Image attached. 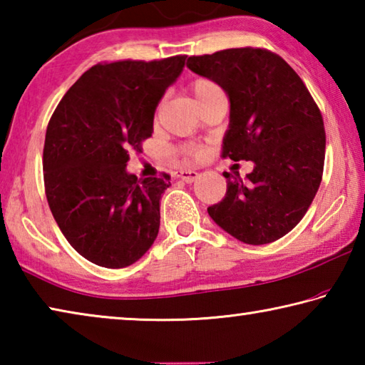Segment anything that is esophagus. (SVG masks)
I'll return each mask as SVG.
<instances>
[{
	"label": "esophagus",
	"instance_id": "34e87169",
	"mask_svg": "<svg viewBox=\"0 0 365 365\" xmlns=\"http://www.w3.org/2000/svg\"><path fill=\"white\" fill-rule=\"evenodd\" d=\"M174 177L180 178V180L187 182V183H193L197 177H200V174H197L196 170H188V169H183V170H177L174 172Z\"/></svg>",
	"mask_w": 365,
	"mask_h": 365
}]
</instances>
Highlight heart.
Listing matches in <instances>:
<instances>
[{"label":"heart","mask_w":365,"mask_h":365,"mask_svg":"<svg viewBox=\"0 0 365 365\" xmlns=\"http://www.w3.org/2000/svg\"><path fill=\"white\" fill-rule=\"evenodd\" d=\"M191 91H193V96L196 103L205 100L209 95L215 93V91H220L219 85L212 82V80H209L206 77H197L195 78L193 82L190 85ZM180 153L183 154L185 158H191V159H200L202 154H205V148L200 146V145H188V146H183Z\"/></svg>","instance_id":"obj_1"}]
</instances>
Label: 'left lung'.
I'll return each mask as SVG.
<instances>
[{"label":"left lung","mask_w":365,"mask_h":365,"mask_svg":"<svg viewBox=\"0 0 365 365\" xmlns=\"http://www.w3.org/2000/svg\"><path fill=\"white\" fill-rule=\"evenodd\" d=\"M190 71L230 98L222 158L252 160L246 175L225 172L227 193L207 212L240 242L265 245L299 224L322 182L325 128L320 109L292 66L265 48L190 56Z\"/></svg>","instance_id":"8db88e82"}]
</instances>
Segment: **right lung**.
<instances>
[{"label": "right lung", "instance_id": "right-lung-1", "mask_svg": "<svg viewBox=\"0 0 365 365\" xmlns=\"http://www.w3.org/2000/svg\"><path fill=\"white\" fill-rule=\"evenodd\" d=\"M185 58L96 64L49 119L43 148L49 209L72 248L101 267L137 262L158 237L170 175L141 180L125 165L128 153L151 137L154 110Z\"/></svg>", "mask_w": 365, "mask_h": 365}]
</instances>
